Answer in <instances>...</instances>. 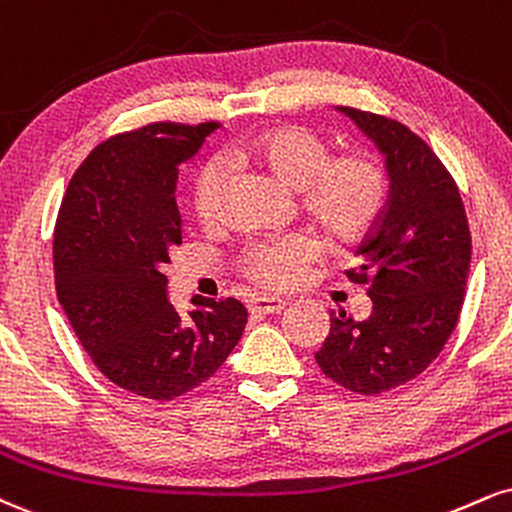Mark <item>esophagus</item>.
<instances>
[{"instance_id": "34e87169", "label": "esophagus", "mask_w": 512, "mask_h": 512, "mask_svg": "<svg viewBox=\"0 0 512 512\" xmlns=\"http://www.w3.org/2000/svg\"><path fill=\"white\" fill-rule=\"evenodd\" d=\"M286 307V300L269 298V295H262V298H255L250 303L252 312H260V315H274V312H281Z\"/></svg>"}]
</instances>
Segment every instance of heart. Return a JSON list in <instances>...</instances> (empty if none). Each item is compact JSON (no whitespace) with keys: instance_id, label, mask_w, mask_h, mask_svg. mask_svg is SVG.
I'll return each mask as SVG.
<instances>
[{"instance_id":"1","label":"heart","mask_w":512,"mask_h":512,"mask_svg":"<svg viewBox=\"0 0 512 512\" xmlns=\"http://www.w3.org/2000/svg\"><path fill=\"white\" fill-rule=\"evenodd\" d=\"M226 162L252 166L272 176L279 186L298 193L300 209L336 243H353L377 224L389 197L384 169L365 155L331 157L329 143L305 126L283 123L267 128L226 150ZM224 174L209 164L197 176L193 209L200 224L219 214ZM322 250L312 236L260 240L243 257L248 279L272 288H288Z\"/></svg>"}]
</instances>
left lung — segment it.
Masks as SVG:
<instances>
[{
    "label": "left lung",
    "instance_id": "1",
    "mask_svg": "<svg viewBox=\"0 0 512 512\" xmlns=\"http://www.w3.org/2000/svg\"><path fill=\"white\" fill-rule=\"evenodd\" d=\"M377 145L389 202L357 248L350 281L367 283L372 315L331 312L317 365L343 389L377 396L422 374L463 310L472 240L458 186L420 135L403 123L338 107Z\"/></svg>",
    "mask_w": 512,
    "mask_h": 512
}]
</instances>
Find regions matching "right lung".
Returning <instances> with one entry per match:
<instances>
[{"label": "right lung", "mask_w": 512, "mask_h": 512, "mask_svg": "<svg viewBox=\"0 0 512 512\" xmlns=\"http://www.w3.org/2000/svg\"><path fill=\"white\" fill-rule=\"evenodd\" d=\"M219 123H150L114 135L78 166L54 229L57 298L97 369L152 400L193 391L243 336L238 300H200L186 317L169 303L164 264L181 245L178 166Z\"/></svg>", "instance_id": "1"}]
</instances>
